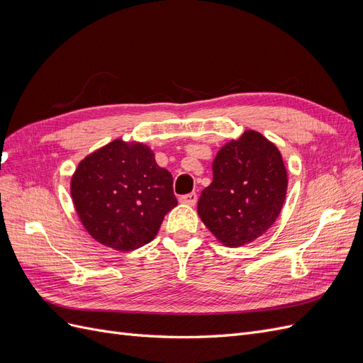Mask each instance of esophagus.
<instances>
[{
  "label": "esophagus",
  "instance_id": "1",
  "mask_svg": "<svg viewBox=\"0 0 363 363\" xmlns=\"http://www.w3.org/2000/svg\"><path fill=\"white\" fill-rule=\"evenodd\" d=\"M196 200H199V195H196L195 192H191V194H186V195L180 196V203L189 204V206H195Z\"/></svg>",
  "mask_w": 363,
  "mask_h": 363
}]
</instances>
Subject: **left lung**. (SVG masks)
Wrapping results in <instances>:
<instances>
[{
	"label": "left lung",
	"mask_w": 363,
	"mask_h": 363,
	"mask_svg": "<svg viewBox=\"0 0 363 363\" xmlns=\"http://www.w3.org/2000/svg\"><path fill=\"white\" fill-rule=\"evenodd\" d=\"M288 174L277 147L255 130L225 144L213 160L199 215L227 247H242L276 223L286 199Z\"/></svg>",
	"instance_id": "obj_1"
}]
</instances>
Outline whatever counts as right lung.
Here are the masks:
<instances>
[{"mask_svg":"<svg viewBox=\"0 0 363 363\" xmlns=\"http://www.w3.org/2000/svg\"><path fill=\"white\" fill-rule=\"evenodd\" d=\"M80 221L98 242L131 251L151 242L177 206L172 175L139 142L116 139L84 157L71 179Z\"/></svg>","mask_w":363,"mask_h":363,"instance_id":"obj_1","label":"right lung"}]
</instances>
